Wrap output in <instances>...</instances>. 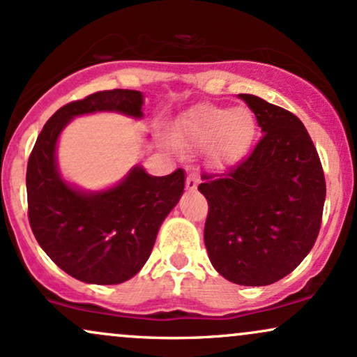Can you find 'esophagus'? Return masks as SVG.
<instances>
[{
  "mask_svg": "<svg viewBox=\"0 0 357 357\" xmlns=\"http://www.w3.org/2000/svg\"><path fill=\"white\" fill-rule=\"evenodd\" d=\"M197 184H199V174L196 173V171H190L188 173V178H186V188L188 190H196Z\"/></svg>",
  "mask_w": 357,
  "mask_h": 357,
  "instance_id": "34e87169",
  "label": "esophagus"
}]
</instances>
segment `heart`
I'll list each match as a JSON object with an SVG mask.
<instances>
[{
  "label": "heart",
  "mask_w": 357,
  "mask_h": 357,
  "mask_svg": "<svg viewBox=\"0 0 357 357\" xmlns=\"http://www.w3.org/2000/svg\"><path fill=\"white\" fill-rule=\"evenodd\" d=\"M252 132L255 124L248 111L216 106L191 109L176 130L181 143L214 146L216 158L222 162L239 160L251 144Z\"/></svg>",
  "instance_id": "b5f03b06"
}]
</instances>
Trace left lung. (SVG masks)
Returning a JSON list of instances; mask_svg holds the SVG:
<instances>
[{"label":"left lung","instance_id":"obj_1","mask_svg":"<svg viewBox=\"0 0 357 357\" xmlns=\"http://www.w3.org/2000/svg\"><path fill=\"white\" fill-rule=\"evenodd\" d=\"M256 114L261 139L225 174L201 176L208 199L204 244L218 273L243 286H268L294 271L323 221L324 171L301 119L239 94Z\"/></svg>","mask_w":357,"mask_h":357}]
</instances>
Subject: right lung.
Listing matches in <instances>:
<instances>
[{
    "label": "right lung",
    "mask_w": 357,
    "mask_h": 357,
    "mask_svg": "<svg viewBox=\"0 0 357 357\" xmlns=\"http://www.w3.org/2000/svg\"><path fill=\"white\" fill-rule=\"evenodd\" d=\"M143 94L108 89L71 101L48 119L28 160V220L43 251L64 273L91 284H119L143 268L161 222L184 190L181 167L149 176L132 167L118 186L83 192L68 186L56 166V141L75 116L118 111L141 118Z\"/></svg>",
    "instance_id": "obj_1"
}]
</instances>
